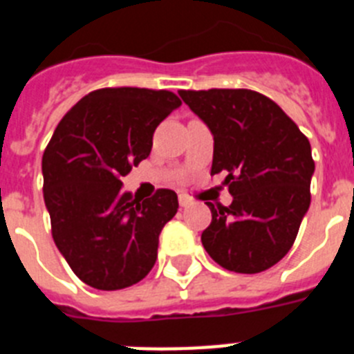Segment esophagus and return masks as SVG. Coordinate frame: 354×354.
I'll list each match as a JSON object with an SVG mask.
<instances>
[{
  "label": "esophagus",
  "instance_id": "34e87169",
  "mask_svg": "<svg viewBox=\"0 0 354 354\" xmlns=\"http://www.w3.org/2000/svg\"><path fill=\"white\" fill-rule=\"evenodd\" d=\"M193 200L186 195V193H180L179 195V205L180 207H187V205H192Z\"/></svg>",
  "mask_w": 354,
  "mask_h": 354
}]
</instances>
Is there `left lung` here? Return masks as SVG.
Returning <instances> with one entry per match:
<instances>
[{
	"label": "left lung",
	"mask_w": 354,
	"mask_h": 354,
	"mask_svg": "<svg viewBox=\"0 0 354 354\" xmlns=\"http://www.w3.org/2000/svg\"><path fill=\"white\" fill-rule=\"evenodd\" d=\"M214 138L211 175L227 171L234 196L211 209L202 245L236 273H261L282 261L310 207L315 165L310 143L282 108L253 90H180Z\"/></svg>",
	"instance_id": "8db88e82"
}]
</instances>
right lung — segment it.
Masks as SVG:
<instances>
[{
    "mask_svg": "<svg viewBox=\"0 0 354 354\" xmlns=\"http://www.w3.org/2000/svg\"><path fill=\"white\" fill-rule=\"evenodd\" d=\"M179 106L168 90L101 88L72 106L53 133L42 156L53 239L93 289H124L154 268L159 234L179 200L171 189L140 200L120 179L149 158L156 127Z\"/></svg>",
    "mask_w": 354,
    "mask_h": 354,
    "instance_id": "1",
    "label": "right lung"
}]
</instances>
